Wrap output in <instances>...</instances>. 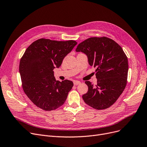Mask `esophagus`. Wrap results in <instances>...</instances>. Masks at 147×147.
<instances>
[{"mask_svg":"<svg viewBox=\"0 0 147 147\" xmlns=\"http://www.w3.org/2000/svg\"><path fill=\"white\" fill-rule=\"evenodd\" d=\"M73 83H74V85H75V86L78 85V84L81 83V82L80 81H74Z\"/></svg>","mask_w":147,"mask_h":147,"instance_id":"34e87169","label":"esophagus"}]
</instances>
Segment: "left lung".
I'll return each instance as SVG.
<instances>
[{"mask_svg":"<svg viewBox=\"0 0 147 147\" xmlns=\"http://www.w3.org/2000/svg\"><path fill=\"white\" fill-rule=\"evenodd\" d=\"M76 51L85 53L89 65L96 68V85L85 82L88 91L82 96L84 102L98 110L110 107L126 86L129 65L124 51L106 37L89 38L79 43Z\"/></svg>","mask_w":147,"mask_h":147,"instance_id":"obj_1","label":"left lung"}]
</instances>
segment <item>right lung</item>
Here are the masks:
<instances>
[{"mask_svg":"<svg viewBox=\"0 0 147 147\" xmlns=\"http://www.w3.org/2000/svg\"><path fill=\"white\" fill-rule=\"evenodd\" d=\"M74 40L40 38L31 44L20 60L19 71L24 92L37 107L52 111L63 105L73 82L56 80L53 69L77 45Z\"/></svg>","mask_w":147,"mask_h":147,"instance_id":"obj_1","label":"right lung"}]
</instances>
